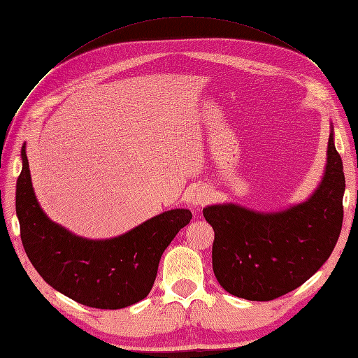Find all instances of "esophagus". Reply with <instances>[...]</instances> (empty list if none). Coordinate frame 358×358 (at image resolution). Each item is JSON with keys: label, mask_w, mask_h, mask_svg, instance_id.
<instances>
[{"label": "esophagus", "mask_w": 358, "mask_h": 358, "mask_svg": "<svg viewBox=\"0 0 358 358\" xmlns=\"http://www.w3.org/2000/svg\"><path fill=\"white\" fill-rule=\"evenodd\" d=\"M209 200H210L209 192L206 191L204 188H201V187L194 188L191 191V194H189V203L194 206V208H197V209L203 208L204 204H208Z\"/></svg>", "instance_id": "1"}]
</instances>
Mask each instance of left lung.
<instances>
[{"label":"left lung","mask_w":358,"mask_h":358,"mask_svg":"<svg viewBox=\"0 0 358 358\" xmlns=\"http://www.w3.org/2000/svg\"><path fill=\"white\" fill-rule=\"evenodd\" d=\"M343 166L329 138L327 166L305 203L276 213L215 204L203 215L215 231L213 273L236 297L268 301L296 289L327 262L343 221Z\"/></svg>","instance_id":"left-lung-1"}]
</instances>
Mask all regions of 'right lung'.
I'll use <instances>...</instances> for the list:
<instances>
[{
  "label": "right lung",
  "instance_id": "add662e5",
  "mask_svg": "<svg viewBox=\"0 0 358 358\" xmlns=\"http://www.w3.org/2000/svg\"><path fill=\"white\" fill-rule=\"evenodd\" d=\"M16 183L20 239L32 266L57 291L96 309H122L152 288L164 249L189 224L188 209L154 216L110 241H88L52 222L32 189L28 158Z\"/></svg>",
  "mask_w": 358,
  "mask_h": 358
}]
</instances>
